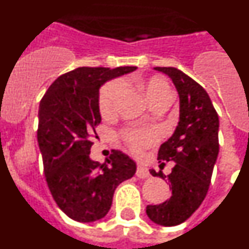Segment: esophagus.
<instances>
[{
    "label": "esophagus",
    "mask_w": 249,
    "mask_h": 249,
    "mask_svg": "<svg viewBox=\"0 0 249 249\" xmlns=\"http://www.w3.org/2000/svg\"><path fill=\"white\" fill-rule=\"evenodd\" d=\"M136 176L140 178H147L149 177V171L146 166L143 164H138L137 171H136Z\"/></svg>",
    "instance_id": "esophagus-1"
}]
</instances>
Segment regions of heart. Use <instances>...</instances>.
I'll return each instance as SVG.
<instances>
[{
  "mask_svg": "<svg viewBox=\"0 0 249 249\" xmlns=\"http://www.w3.org/2000/svg\"><path fill=\"white\" fill-rule=\"evenodd\" d=\"M122 81L116 80L106 83L100 92L98 107L103 116H108L114 109V101L122 91ZM142 87L146 92L148 102L155 103L160 100H172V89L162 77L152 76L142 81ZM121 138L133 153H141L147 147L152 146L157 141L158 135L153 128L146 127H127L121 131Z\"/></svg>",
  "mask_w": 249,
  "mask_h": 249,
  "instance_id": "1",
  "label": "heart"
}]
</instances>
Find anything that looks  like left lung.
<instances>
[{"label": "left lung", "mask_w": 249, "mask_h": 249, "mask_svg": "<svg viewBox=\"0 0 249 249\" xmlns=\"http://www.w3.org/2000/svg\"><path fill=\"white\" fill-rule=\"evenodd\" d=\"M168 74L179 94V122L175 133L160 144V166L175 162L172 172L151 169L152 176L167 178L172 196L160 204H148L146 213L152 222L172 227L183 223L201 206L210 188L219 151L218 114L206 89L175 67H155Z\"/></svg>", "instance_id": "8db88e82"}]
</instances>
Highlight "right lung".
Listing matches in <instances>:
<instances>
[{
  "label": "right lung",
  "instance_id": "right-lung-1",
  "mask_svg": "<svg viewBox=\"0 0 249 249\" xmlns=\"http://www.w3.org/2000/svg\"><path fill=\"white\" fill-rule=\"evenodd\" d=\"M136 68L78 67L61 74L39 102L37 141L46 182L57 206L73 221L103 218L114 190L136 173L135 162L117 149L107 163L89 158L91 138L97 137L101 123V85Z\"/></svg>",
  "mask_w": 249,
  "mask_h": 249
}]
</instances>
